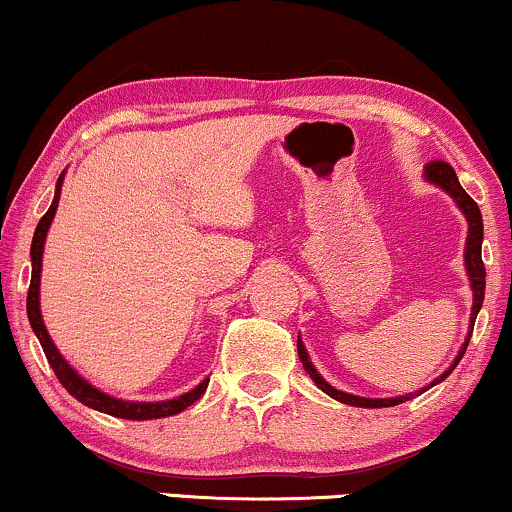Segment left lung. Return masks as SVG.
<instances>
[{
    "instance_id": "obj_1",
    "label": "left lung",
    "mask_w": 512,
    "mask_h": 512,
    "mask_svg": "<svg viewBox=\"0 0 512 512\" xmlns=\"http://www.w3.org/2000/svg\"><path fill=\"white\" fill-rule=\"evenodd\" d=\"M424 178L428 182H433L436 187H440V190L448 192V195L455 199L457 207H460L464 219H467L469 231H467V248H464V267H467V276H469V284H472V296H474L472 317H469V322H472V325H469L467 339H464L460 354H457L455 361H452V366L445 370L443 375H438V378L433 380L431 385H428V387H433V385H438L440 380L448 378L452 370H455L457 363L462 361L464 351H467L469 337H472V330H474V320H477L481 303H484L486 269H484V262H481V240H484V223H481V211L477 207V202H474V199L462 190V185H460V180H457L455 170H452V166H448L445 161H431V163H428L426 170H424ZM298 356H301L305 373L313 378V383L320 387L322 392H327V395H330L332 399H337V402H342V404H351V407H366V409H380V407H395V404L407 402V399L411 397V395H402V397H390V399H368V397L349 395V392H342V390H334V387L327 383V380L322 378L320 373H317L313 363H310L308 351H305L301 339H298ZM428 387H424V390H428ZM424 390H419V392H424Z\"/></svg>"
}]
</instances>
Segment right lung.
<instances>
[{
  "label": "right lung",
  "instance_id": "1",
  "mask_svg": "<svg viewBox=\"0 0 512 512\" xmlns=\"http://www.w3.org/2000/svg\"><path fill=\"white\" fill-rule=\"evenodd\" d=\"M62 178L60 175L55 187V199H52L50 209L45 211L43 219L38 221V228H35V236L31 243V262H33V272H31V286H28V301H26V310H28V322H31L35 337H38L40 346H43L45 356H48V363L55 370L57 380L64 385V390L69 392L74 399H79L81 404L86 407L103 411V414L117 416V419H132V421H146V419H163V416H173L185 411L190 404H195L199 397L207 392L209 378L202 380L195 390L185 392V395L175 397V399H163V402H125V399H115L105 392L93 387L91 383H86L76 370L64 361V356L57 351V346L52 344L48 330H45L43 315H40V269H43V248H45V238H48V228L52 219H55L57 211V202H60V192H62Z\"/></svg>",
  "mask_w": 512,
  "mask_h": 512
}]
</instances>
